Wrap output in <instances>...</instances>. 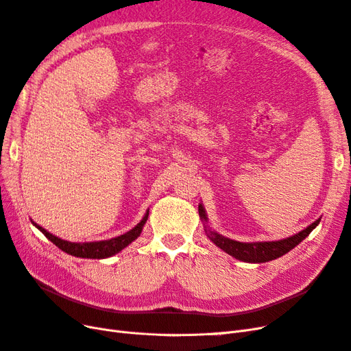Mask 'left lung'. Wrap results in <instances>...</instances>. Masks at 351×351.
Instances as JSON below:
<instances>
[{"mask_svg":"<svg viewBox=\"0 0 351 351\" xmlns=\"http://www.w3.org/2000/svg\"><path fill=\"white\" fill-rule=\"evenodd\" d=\"M199 215L202 219L206 221V215H205V209L202 205H199ZM319 224V219H316L313 224H311L307 228H304L303 231L297 232L295 236H291L289 239H284L280 241H263V243H241V241H236L227 239L224 236L218 234V232L209 231V239L214 241L219 249H222L224 252H227L231 256H234L239 261L243 262H250V263H262V262H268V261H274L282 254H285L287 252H290L293 247H295L302 240H304L307 236L311 234L312 230Z\"/></svg>","mask_w":351,"mask_h":351,"instance_id":"obj_1","label":"left lung"}]
</instances>
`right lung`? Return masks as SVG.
Masks as SVG:
<instances>
[{
	"label": "right lung",
	"mask_w": 351,
	"mask_h": 351,
	"mask_svg": "<svg viewBox=\"0 0 351 351\" xmlns=\"http://www.w3.org/2000/svg\"><path fill=\"white\" fill-rule=\"evenodd\" d=\"M147 215H149V212H146V215L143 217V219L134 228L124 232V234H121L119 237H114L111 240H102V241H90V243H71V241H67V240H61L56 236H52L51 232H48L45 228H42L40 226H38L36 222H34V226L62 252L73 254V256H77V258L104 259V258L112 256V254H115V253H119L120 250H123L124 247L129 246V244L133 240L139 237L141 232H142V228L145 226V222L147 219Z\"/></svg>",
	"instance_id": "add662e5"
}]
</instances>
